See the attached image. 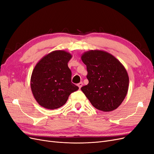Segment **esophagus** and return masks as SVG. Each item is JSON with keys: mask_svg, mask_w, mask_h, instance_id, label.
Masks as SVG:
<instances>
[{"mask_svg": "<svg viewBox=\"0 0 154 154\" xmlns=\"http://www.w3.org/2000/svg\"><path fill=\"white\" fill-rule=\"evenodd\" d=\"M82 85H83V83H82V82H80V83H79L78 84V87L80 88H81V87H82Z\"/></svg>", "mask_w": 154, "mask_h": 154, "instance_id": "esophagus-1", "label": "esophagus"}]
</instances>
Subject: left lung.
<instances>
[{
	"instance_id": "left-lung-1",
	"label": "left lung",
	"mask_w": 154,
	"mask_h": 154,
	"mask_svg": "<svg viewBox=\"0 0 154 154\" xmlns=\"http://www.w3.org/2000/svg\"><path fill=\"white\" fill-rule=\"evenodd\" d=\"M86 65L88 83L81 88L96 109L103 112L116 109L127 96L129 78L127 70L113 55L91 50L81 57Z\"/></svg>"
}]
</instances>
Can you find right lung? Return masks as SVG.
<instances>
[{"label": "right lung", "mask_w": 154, "mask_h": 154, "mask_svg": "<svg viewBox=\"0 0 154 154\" xmlns=\"http://www.w3.org/2000/svg\"><path fill=\"white\" fill-rule=\"evenodd\" d=\"M72 55L63 50L46 54L36 63L31 77V88L41 106L54 110L66 103L69 95L79 87L71 82L68 62Z\"/></svg>", "instance_id": "add662e5"}]
</instances>
